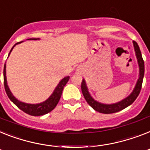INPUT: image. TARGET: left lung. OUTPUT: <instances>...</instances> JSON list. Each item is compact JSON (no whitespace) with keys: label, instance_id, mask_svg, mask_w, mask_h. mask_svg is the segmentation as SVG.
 I'll return each instance as SVG.
<instances>
[{"label":"left lung","instance_id":"left-lung-1","mask_svg":"<svg viewBox=\"0 0 150 150\" xmlns=\"http://www.w3.org/2000/svg\"><path fill=\"white\" fill-rule=\"evenodd\" d=\"M132 43H133V46H134L135 53H136V58H137L139 71V79L136 81V86L132 90V92L126 98H123L122 100L119 101L118 103H112V104H105V103H99L98 101L95 100L94 98L92 97V96L90 95L88 89L87 85H86V80L83 79V81L81 82V92H82V94L84 96V98H86V102L88 103L90 106L98 112L104 113V114H110V113L117 112L126 109V107L133 103V102L136 100L139 94V92H140L142 80H143V77H144V62L142 59V54H141L138 44L134 41H132Z\"/></svg>","mask_w":150,"mask_h":150}]
</instances>
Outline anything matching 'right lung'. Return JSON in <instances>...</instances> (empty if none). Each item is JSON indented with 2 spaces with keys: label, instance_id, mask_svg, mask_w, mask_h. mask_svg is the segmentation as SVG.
Wrapping results in <instances>:
<instances>
[{
  "label": "right lung",
  "instance_id": "1",
  "mask_svg": "<svg viewBox=\"0 0 150 150\" xmlns=\"http://www.w3.org/2000/svg\"><path fill=\"white\" fill-rule=\"evenodd\" d=\"M39 39L40 38H29V39L27 40ZM21 42H23V41L16 43L12 47L11 50L10 51V53L8 54V56L10 55L11 52H12V50L15 47V45L21 43ZM69 79H70L69 76H66V77L63 78L59 81L58 86H56V88H54L53 92H52V94L45 101H44V102H42L41 103H38V104H29V103H23V102H21V101L18 100V98H16L14 97V95L12 94V92H11V90H10L9 87L8 86V81H7V77H6V64H4V88H5L6 93L8 95V98L21 110H22L23 112H24L27 114L34 115V116H38V115H43L45 114H47V113L50 112L51 111H52L55 108V106L58 103L59 100H60L61 96L62 94L63 88H64V86L67 84V82L69 81Z\"/></svg>",
  "mask_w": 150,
  "mask_h": 150
}]
</instances>
